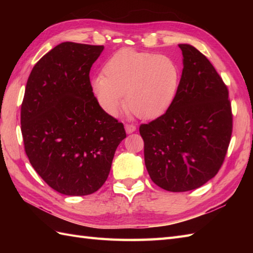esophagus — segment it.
<instances>
[{
    "label": "esophagus",
    "mask_w": 253,
    "mask_h": 253,
    "mask_svg": "<svg viewBox=\"0 0 253 253\" xmlns=\"http://www.w3.org/2000/svg\"><path fill=\"white\" fill-rule=\"evenodd\" d=\"M125 130L127 133H132L133 131H136V126L131 125V124H126Z\"/></svg>",
    "instance_id": "obj_1"
}]
</instances>
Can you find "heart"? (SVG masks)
Here are the masks:
<instances>
[{
	"label": "heart",
	"mask_w": 253,
	"mask_h": 253,
	"mask_svg": "<svg viewBox=\"0 0 253 253\" xmlns=\"http://www.w3.org/2000/svg\"><path fill=\"white\" fill-rule=\"evenodd\" d=\"M91 79V90L106 114L116 116L125 105L138 118L155 120L173 103L179 84L176 63L166 55L123 49Z\"/></svg>",
	"instance_id": "b5f03b06"
}]
</instances>
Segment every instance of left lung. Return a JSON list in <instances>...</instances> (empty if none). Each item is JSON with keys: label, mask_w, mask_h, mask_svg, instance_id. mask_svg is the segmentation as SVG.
<instances>
[{"label": "left lung", "mask_w": 253, "mask_h": 253, "mask_svg": "<svg viewBox=\"0 0 253 253\" xmlns=\"http://www.w3.org/2000/svg\"><path fill=\"white\" fill-rule=\"evenodd\" d=\"M178 46L184 68L173 103L164 115L139 128L150 177L173 192L197 189L217 174L233 130L222 78L195 46Z\"/></svg>", "instance_id": "1"}]
</instances>
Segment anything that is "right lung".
I'll return each instance as SVG.
<instances>
[{
	"label": "right lung",
	"instance_id": "1",
	"mask_svg": "<svg viewBox=\"0 0 253 253\" xmlns=\"http://www.w3.org/2000/svg\"><path fill=\"white\" fill-rule=\"evenodd\" d=\"M103 45L63 42L38 62L27 82L20 124L29 162L66 196L99 190L110 174L124 125L101 109L89 73Z\"/></svg>",
	"mask_w": 253,
	"mask_h": 253
}]
</instances>
